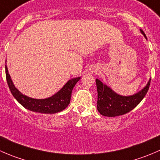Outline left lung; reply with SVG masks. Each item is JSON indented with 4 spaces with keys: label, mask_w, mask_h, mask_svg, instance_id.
<instances>
[{
    "label": "left lung",
    "mask_w": 160,
    "mask_h": 160,
    "mask_svg": "<svg viewBox=\"0 0 160 160\" xmlns=\"http://www.w3.org/2000/svg\"><path fill=\"white\" fill-rule=\"evenodd\" d=\"M140 31L146 38L144 32L142 29ZM150 81L151 79H149L147 85L138 93L132 96H122L113 91L107 85L103 84L102 82L100 81L98 79H96L98 111L100 114L107 117H115L129 112L145 98L149 90Z\"/></svg>",
    "instance_id": "obj_1"
}]
</instances>
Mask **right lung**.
Masks as SVG:
<instances>
[{"label": "right lung", "instance_id": "1", "mask_svg": "<svg viewBox=\"0 0 160 160\" xmlns=\"http://www.w3.org/2000/svg\"><path fill=\"white\" fill-rule=\"evenodd\" d=\"M5 72L6 80H7L9 89L18 102L28 110L38 113H42V114H55V113L60 112L66 108H67L70 102L72 90L76 83L80 79V77L71 79L62 87V89L50 98H46V99H34V98L25 96L14 87L6 65Z\"/></svg>", "mask_w": 160, "mask_h": 160}]
</instances>
